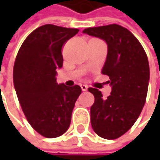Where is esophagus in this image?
<instances>
[{"instance_id":"obj_1","label":"esophagus","mask_w":160,"mask_h":160,"mask_svg":"<svg viewBox=\"0 0 160 160\" xmlns=\"http://www.w3.org/2000/svg\"><path fill=\"white\" fill-rule=\"evenodd\" d=\"M80 86H81L82 91H83V92H84V91H87V89H88V86H87L86 84H81Z\"/></svg>"}]
</instances>
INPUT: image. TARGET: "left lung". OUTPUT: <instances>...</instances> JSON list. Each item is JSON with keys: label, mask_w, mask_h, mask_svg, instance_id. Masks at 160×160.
<instances>
[{"label": "left lung", "mask_w": 160, "mask_h": 160, "mask_svg": "<svg viewBox=\"0 0 160 160\" xmlns=\"http://www.w3.org/2000/svg\"><path fill=\"white\" fill-rule=\"evenodd\" d=\"M83 34L105 41L108 46L102 74L109 77L110 95L107 98L95 88L91 107V124L102 138L114 140L126 133L139 118L144 106L150 80L147 55L136 37L119 25L86 28Z\"/></svg>", "instance_id": "1"}]
</instances>
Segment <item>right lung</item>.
Masks as SVG:
<instances>
[{"label":"right lung","mask_w":160,"mask_h":160,"mask_svg":"<svg viewBox=\"0 0 160 160\" xmlns=\"http://www.w3.org/2000/svg\"><path fill=\"white\" fill-rule=\"evenodd\" d=\"M79 32L77 28L44 25L24 41L13 68L16 93L28 123L41 135L55 138L67 132L79 85L56 82L57 69L63 65L61 48Z\"/></svg>","instance_id":"right-lung-1"}]
</instances>
